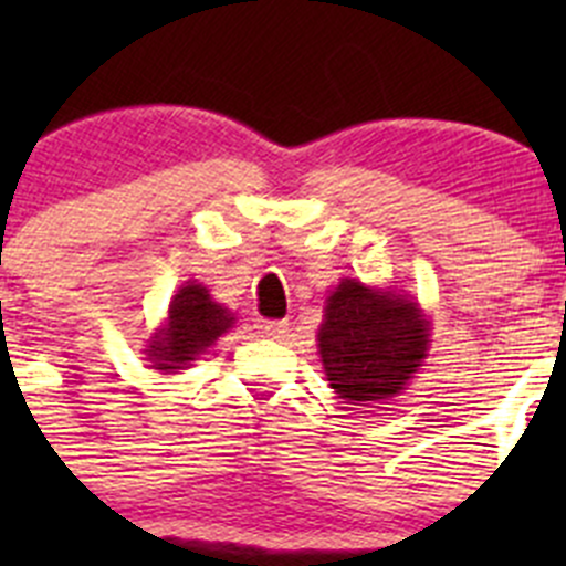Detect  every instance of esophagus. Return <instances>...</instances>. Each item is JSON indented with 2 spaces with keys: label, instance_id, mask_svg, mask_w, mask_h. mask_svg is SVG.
Segmentation results:
<instances>
[{
  "label": "esophagus",
  "instance_id": "1",
  "mask_svg": "<svg viewBox=\"0 0 566 566\" xmlns=\"http://www.w3.org/2000/svg\"><path fill=\"white\" fill-rule=\"evenodd\" d=\"M254 328L262 336H282L287 331V319H256Z\"/></svg>",
  "mask_w": 566,
  "mask_h": 566
}]
</instances>
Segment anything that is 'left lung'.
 Segmentation results:
<instances>
[{
    "label": "left lung",
    "mask_w": 566,
    "mask_h": 566,
    "mask_svg": "<svg viewBox=\"0 0 566 566\" xmlns=\"http://www.w3.org/2000/svg\"><path fill=\"white\" fill-rule=\"evenodd\" d=\"M317 347L325 380L342 399L384 402L397 397L424 361L430 323L405 295L342 279L325 301Z\"/></svg>",
    "instance_id": "obj_1"
}]
</instances>
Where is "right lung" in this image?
Returning a JSON list of instances; mask_svg holds the SVG:
<instances>
[{
  "label": "right lung",
  "instance_id": "add662e5",
  "mask_svg": "<svg viewBox=\"0 0 566 566\" xmlns=\"http://www.w3.org/2000/svg\"><path fill=\"white\" fill-rule=\"evenodd\" d=\"M232 323H235L232 312L216 304L205 284L186 282L169 301V315L150 336L145 353L153 369L175 373L197 361L221 334L232 328Z\"/></svg>",
  "mask_w": 566,
  "mask_h": 566
}]
</instances>
